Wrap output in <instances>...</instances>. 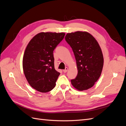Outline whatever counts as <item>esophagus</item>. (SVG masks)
<instances>
[{"label":"esophagus","mask_w":126,"mask_h":126,"mask_svg":"<svg viewBox=\"0 0 126 126\" xmlns=\"http://www.w3.org/2000/svg\"><path fill=\"white\" fill-rule=\"evenodd\" d=\"M67 70H68V67H65V69L63 70V72H64V73H66V72L67 71Z\"/></svg>","instance_id":"1"}]
</instances>
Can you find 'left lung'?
<instances>
[{
	"label": "left lung",
	"instance_id": "left-lung-1",
	"mask_svg": "<svg viewBox=\"0 0 126 126\" xmlns=\"http://www.w3.org/2000/svg\"><path fill=\"white\" fill-rule=\"evenodd\" d=\"M65 39L72 49L78 69L76 78L71 80L72 85L81 91L92 87L101 75L104 63L98 43L87 32L67 33Z\"/></svg>",
	"mask_w": 126,
	"mask_h": 126
}]
</instances>
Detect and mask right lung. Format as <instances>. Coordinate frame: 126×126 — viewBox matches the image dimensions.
<instances>
[{
  "label": "right lung",
  "instance_id": "obj_1",
  "mask_svg": "<svg viewBox=\"0 0 126 126\" xmlns=\"http://www.w3.org/2000/svg\"><path fill=\"white\" fill-rule=\"evenodd\" d=\"M64 33L41 32L29 43L23 59L24 75L37 91L47 93L56 85L60 75L54 67L53 51L62 41Z\"/></svg>",
  "mask_w": 126,
  "mask_h": 126
}]
</instances>
